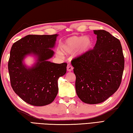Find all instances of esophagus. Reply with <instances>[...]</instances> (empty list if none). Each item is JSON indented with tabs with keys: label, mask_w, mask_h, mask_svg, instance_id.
<instances>
[{
	"label": "esophagus",
	"mask_w": 133,
	"mask_h": 133,
	"mask_svg": "<svg viewBox=\"0 0 133 133\" xmlns=\"http://www.w3.org/2000/svg\"><path fill=\"white\" fill-rule=\"evenodd\" d=\"M73 67L71 66V64H69L68 65H67V70L68 71H71L72 70H73Z\"/></svg>",
	"instance_id": "34e87169"
}]
</instances>
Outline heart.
Wrapping results in <instances>:
<instances>
[{
  "instance_id": "obj_1",
  "label": "heart",
  "mask_w": 133,
  "mask_h": 133,
  "mask_svg": "<svg viewBox=\"0 0 133 133\" xmlns=\"http://www.w3.org/2000/svg\"><path fill=\"white\" fill-rule=\"evenodd\" d=\"M93 40L90 36H72L66 39L61 44V50L65 54L71 53L79 48L80 53L86 52L92 46Z\"/></svg>"
}]
</instances>
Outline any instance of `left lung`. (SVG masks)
Returning a JSON list of instances; mask_svg holds the SVG:
<instances>
[{"instance_id": "obj_1", "label": "left lung", "mask_w": 133, "mask_h": 133, "mask_svg": "<svg viewBox=\"0 0 133 133\" xmlns=\"http://www.w3.org/2000/svg\"><path fill=\"white\" fill-rule=\"evenodd\" d=\"M94 49L71 61L76 76L75 89L83 102H103L119 88L125 66L122 48L118 39L105 30H94Z\"/></svg>"}]
</instances>
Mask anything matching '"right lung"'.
<instances>
[{
  "label": "right lung",
  "mask_w": 133,
  "mask_h": 133,
  "mask_svg": "<svg viewBox=\"0 0 133 133\" xmlns=\"http://www.w3.org/2000/svg\"><path fill=\"white\" fill-rule=\"evenodd\" d=\"M57 34L29 35L15 42L10 51L8 63L11 85L24 102L36 106L52 103L58 92V80L66 72V63L57 64L48 61L53 56ZM37 56L31 68L23 63L25 56Z\"/></svg>",
  "instance_id": "obj_1"
}]
</instances>
